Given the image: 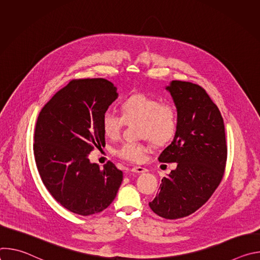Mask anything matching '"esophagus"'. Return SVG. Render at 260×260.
Wrapping results in <instances>:
<instances>
[{
	"label": "esophagus",
	"instance_id": "1",
	"mask_svg": "<svg viewBox=\"0 0 260 260\" xmlns=\"http://www.w3.org/2000/svg\"><path fill=\"white\" fill-rule=\"evenodd\" d=\"M132 172H133V173H137V174H141V173L147 172V170H146L145 168H143V167H134V168L132 169Z\"/></svg>",
	"mask_w": 260,
	"mask_h": 260
}]
</instances>
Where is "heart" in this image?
<instances>
[{
  "instance_id": "heart-1",
  "label": "heart",
  "mask_w": 260,
  "mask_h": 260,
  "mask_svg": "<svg viewBox=\"0 0 260 260\" xmlns=\"http://www.w3.org/2000/svg\"><path fill=\"white\" fill-rule=\"evenodd\" d=\"M121 116L112 111H106L102 117V129L110 139L119 137L125 124H137L140 138L149 139L156 146H164L173 140L178 128L175 108L160 103L154 96L136 93L120 106ZM147 147L141 142H126L115 150V154L125 160L139 162L145 157Z\"/></svg>"
}]
</instances>
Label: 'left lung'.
I'll return each mask as SVG.
<instances>
[{"label":"left lung","instance_id":"left-lung-1","mask_svg":"<svg viewBox=\"0 0 260 260\" xmlns=\"http://www.w3.org/2000/svg\"><path fill=\"white\" fill-rule=\"evenodd\" d=\"M166 89L177 109L178 128L158 160L177 162V168L164 177L149 207L162 218L178 219L194 213L214 193L223 177L228 148L223 118L203 87L174 80Z\"/></svg>","mask_w":260,"mask_h":260}]
</instances>
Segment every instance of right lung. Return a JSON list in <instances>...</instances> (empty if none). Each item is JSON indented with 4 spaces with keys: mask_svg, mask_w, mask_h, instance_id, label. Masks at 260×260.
Wrapping results in <instances>:
<instances>
[{
    "mask_svg": "<svg viewBox=\"0 0 260 260\" xmlns=\"http://www.w3.org/2000/svg\"><path fill=\"white\" fill-rule=\"evenodd\" d=\"M118 98L103 78L72 80L42 108L35 129L34 154L47 190L62 207L82 216L108 208L117 194L122 172L103 168L88 154L105 145L102 117Z\"/></svg>",
    "mask_w": 260,
    "mask_h": 260,
    "instance_id": "1",
    "label": "right lung"
}]
</instances>
